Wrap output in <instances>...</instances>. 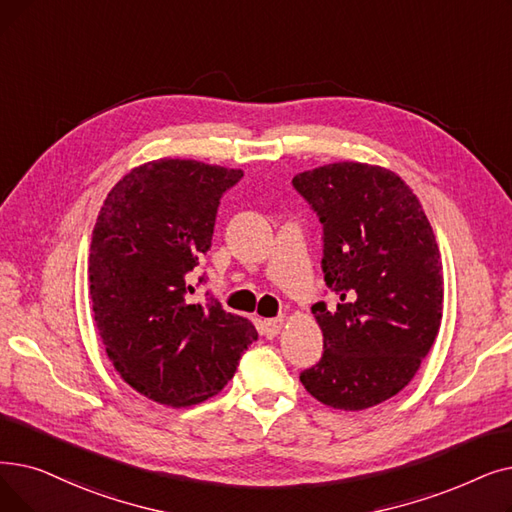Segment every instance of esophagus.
<instances>
[{
    "label": "esophagus",
    "instance_id": "obj_1",
    "mask_svg": "<svg viewBox=\"0 0 512 512\" xmlns=\"http://www.w3.org/2000/svg\"><path fill=\"white\" fill-rule=\"evenodd\" d=\"M282 326H284V320H282V318L263 320V330H265V335H268V337H276L278 332L282 330Z\"/></svg>",
    "mask_w": 512,
    "mask_h": 512
}]
</instances>
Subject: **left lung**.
Segmentation results:
<instances>
[{
  "mask_svg": "<svg viewBox=\"0 0 512 512\" xmlns=\"http://www.w3.org/2000/svg\"><path fill=\"white\" fill-rule=\"evenodd\" d=\"M293 186L322 221L324 280L341 299L311 307L324 353L299 379L330 408L383 404L414 379L441 326L433 228L412 188L381 165L330 163L297 173Z\"/></svg>",
  "mask_w": 512,
  "mask_h": 512,
  "instance_id": "left-lung-1",
  "label": "left lung"
}]
</instances>
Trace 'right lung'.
Returning a JSON list of instances; mask_svg holds the SVG:
<instances>
[{
	"instance_id": "1",
	"label": "right lung",
	"mask_w": 512,
	"mask_h": 512,
	"mask_svg": "<svg viewBox=\"0 0 512 512\" xmlns=\"http://www.w3.org/2000/svg\"><path fill=\"white\" fill-rule=\"evenodd\" d=\"M240 169L192 159L133 167L100 207L87 280L110 364L152 402L186 408L217 395L255 339L217 299L192 301L190 272L211 247L219 198Z\"/></svg>"
}]
</instances>
